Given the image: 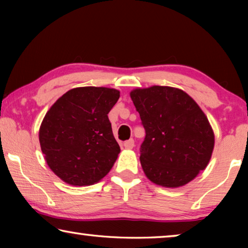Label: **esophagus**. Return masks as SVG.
I'll list each match as a JSON object with an SVG mask.
<instances>
[{"instance_id":"1","label":"esophagus","mask_w":248,"mask_h":248,"mask_svg":"<svg viewBox=\"0 0 248 248\" xmlns=\"http://www.w3.org/2000/svg\"><path fill=\"white\" fill-rule=\"evenodd\" d=\"M124 148L125 149H133V146H134V140L133 139H130V140H128V141H125L124 143Z\"/></svg>"}]
</instances>
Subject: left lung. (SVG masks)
Returning a JSON list of instances; mask_svg holds the SVG:
<instances>
[{"instance_id": "1", "label": "left lung", "mask_w": 248, "mask_h": 248, "mask_svg": "<svg viewBox=\"0 0 248 248\" xmlns=\"http://www.w3.org/2000/svg\"><path fill=\"white\" fill-rule=\"evenodd\" d=\"M145 129L140 162L151 182L177 188L207 167L215 133L204 112L184 91L170 86L130 93Z\"/></svg>"}]
</instances>
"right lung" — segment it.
Instances as JSON below:
<instances>
[{
  "label": "right lung",
  "mask_w": 248,
  "mask_h": 248,
  "mask_svg": "<svg viewBox=\"0 0 248 248\" xmlns=\"http://www.w3.org/2000/svg\"><path fill=\"white\" fill-rule=\"evenodd\" d=\"M119 96L108 87H77L47 111L39 129L40 148L50 170L64 183L90 186L114 166L120 148L108 112Z\"/></svg>",
  "instance_id": "obj_1"
}]
</instances>
